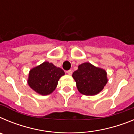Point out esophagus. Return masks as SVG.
I'll use <instances>...</instances> for the list:
<instances>
[{
    "label": "esophagus",
    "mask_w": 134,
    "mask_h": 134,
    "mask_svg": "<svg viewBox=\"0 0 134 134\" xmlns=\"http://www.w3.org/2000/svg\"><path fill=\"white\" fill-rule=\"evenodd\" d=\"M66 72L68 73L69 75H71V74H72V70H67L66 71Z\"/></svg>",
    "instance_id": "1"
}]
</instances>
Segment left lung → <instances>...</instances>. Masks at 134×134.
Instances as JSON below:
<instances>
[{"instance_id":"8db88e82","label":"left lung","mask_w":134,"mask_h":134,"mask_svg":"<svg viewBox=\"0 0 134 134\" xmlns=\"http://www.w3.org/2000/svg\"><path fill=\"white\" fill-rule=\"evenodd\" d=\"M72 77L75 80L79 91L85 95L98 94L107 82L105 70L88 62L80 64L77 70L73 72Z\"/></svg>"}]
</instances>
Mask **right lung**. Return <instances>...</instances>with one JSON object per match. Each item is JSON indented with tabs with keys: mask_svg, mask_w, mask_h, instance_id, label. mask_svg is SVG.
<instances>
[{
	"mask_svg": "<svg viewBox=\"0 0 134 134\" xmlns=\"http://www.w3.org/2000/svg\"><path fill=\"white\" fill-rule=\"evenodd\" d=\"M64 72L52 63L44 62L40 66L31 70L28 84L33 90L41 95L52 93L56 88L58 82Z\"/></svg>",
	"mask_w": 134,
	"mask_h": 134,
	"instance_id": "obj_1",
	"label": "right lung"
}]
</instances>
